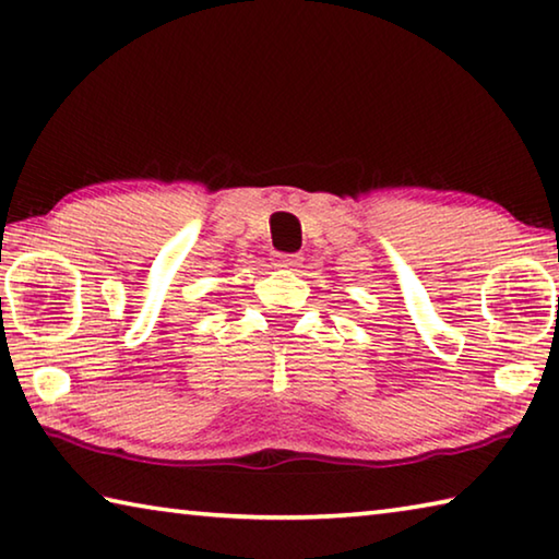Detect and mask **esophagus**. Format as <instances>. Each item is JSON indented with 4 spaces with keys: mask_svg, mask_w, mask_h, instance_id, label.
I'll use <instances>...</instances> for the list:
<instances>
[{
    "mask_svg": "<svg viewBox=\"0 0 559 559\" xmlns=\"http://www.w3.org/2000/svg\"><path fill=\"white\" fill-rule=\"evenodd\" d=\"M300 263H302V259L296 257V253H278V257L273 259V266L290 269V271H296V269L300 266Z\"/></svg>",
    "mask_w": 559,
    "mask_h": 559,
    "instance_id": "34e87169",
    "label": "esophagus"
}]
</instances>
